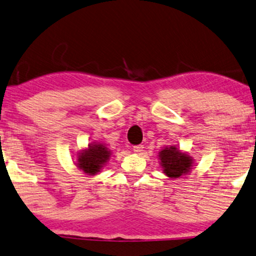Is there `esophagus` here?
I'll return each instance as SVG.
<instances>
[{"label":"esophagus","mask_w":256,"mask_h":256,"mask_svg":"<svg viewBox=\"0 0 256 256\" xmlns=\"http://www.w3.org/2000/svg\"><path fill=\"white\" fill-rule=\"evenodd\" d=\"M143 148H144L143 145H134V151L136 152V154H140V152L143 151Z\"/></svg>","instance_id":"34e87169"}]
</instances>
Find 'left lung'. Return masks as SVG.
<instances>
[{"label": "left lung", "mask_w": 256, "mask_h": 256, "mask_svg": "<svg viewBox=\"0 0 256 256\" xmlns=\"http://www.w3.org/2000/svg\"><path fill=\"white\" fill-rule=\"evenodd\" d=\"M160 158L164 174H166L171 178H178L188 172L192 162L189 156L172 146L166 148L163 151H160Z\"/></svg>", "instance_id": "8db88e82"}]
</instances>
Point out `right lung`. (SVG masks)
<instances>
[{"instance_id":"1","label":"right lung","mask_w":256,"mask_h":256,"mask_svg":"<svg viewBox=\"0 0 256 256\" xmlns=\"http://www.w3.org/2000/svg\"><path fill=\"white\" fill-rule=\"evenodd\" d=\"M110 157L108 148L102 145H88V148L84 151L78 160V166L82 169L84 172L94 174L99 172L102 164L106 163Z\"/></svg>"}]
</instances>
